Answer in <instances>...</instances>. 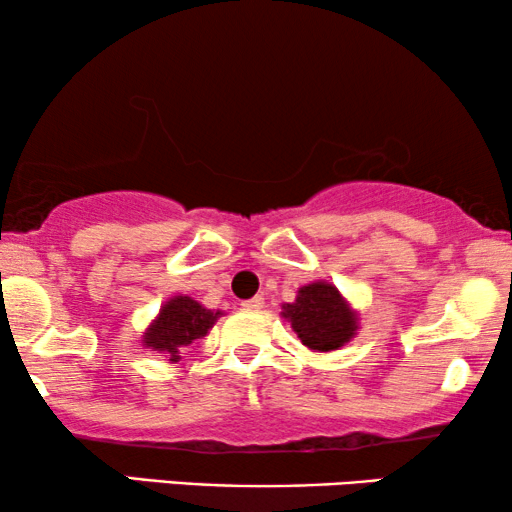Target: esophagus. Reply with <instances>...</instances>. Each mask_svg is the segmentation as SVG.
<instances>
[{
  "instance_id": "34e87169",
  "label": "esophagus",
  "mask_w": 512,
  "mask_h": 512,
  "mask_svg": "<svg viewBox=\"0 0 512 512\" xmlns=\"http://www.w3.org/2000/svg\"><path fill=\"white\" fill-rule=\"evenodd\" d=\"M263 305H265L263 296H254V298L244 300V303H242L244 310H263Z\"/></svg>"
}]
</instances>
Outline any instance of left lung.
<instances>
[{"label":"left lung","instance_id":"left-lung-1","mask_svg":"<svg viewBox=\"0 0 512 512\" xmlns=\"http://www.w3.org/2000/svg\"><path fill=\"white\" fill-rule=\"evenodd\" d=\"M282 310L300 342L319 352L342 347L356 331L354 312L342 300L338 289L326 282L303 286L296 303H286Z\"/></svg>","mask_w":512,"mask_h":512}]
</instances>
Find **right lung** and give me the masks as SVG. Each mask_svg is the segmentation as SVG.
Instances as JSON below:
<instances>
[{"label":"right lung","mask_w":512,"mask_h":512,"mask_svg":"<svg viewBox=\"0 0 512 512\" xmlns=\"http://www.w3.org/2000/svg\"><path fill=\"white\" fill-rule=\"evenodd\" d=\"M221 312L205 310L188 296H177L160 310L158 319L153 321L144 335V345L153 352H167L170 361H177L181 349L191 345L193 340L205 338L209 328L214 326Z\"/></svg>","instance_id":"add662e5"}]
</instances>
